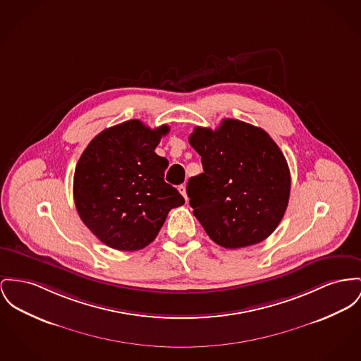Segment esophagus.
Returning a JSON list of instances; mask_svg holds the SVG:
<instances>
[{"label":"esophagus","instance_id":"obj_1","mask_svg":"<svg viewBox=\"0 0 361 361\" xmlns=\"http://www.w3.org/2000/svg\"><path fill=\"white\" fill-rule=\"evenodd\" d=\"M178 190L179 192L185 197V200H188V194H186V186H183V185H180V186H178Z\"/></svg>","mask_w":361,"mask_h":361}]
</instances>
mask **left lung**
<instances>
[{
	"label": "left lung",
	"mask_w": 361,
	"mask_h": 361,
	"mask_svg": "<svg viewBox=\"0 0 361 361\" xmlns=\"http://www.w3.org/2000/svg\"><path fill=\"white\" fill-rule=\"evenodd\" d=\"M189 142L204 172L188 182L194 216L209 238L227 249L269 237L286 212L290 171L263 128L224 119L216 130L195 127Z\"/></svg>",
	"instance_id": "8db88e82"
}]
</instances>
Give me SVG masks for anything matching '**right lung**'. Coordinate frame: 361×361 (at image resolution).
<instances>
[{
	"mask_svg": "<svg viewBox=\"0 0 361 361\" xmlns=\"http://www.w3.org/2000/svg\"><path fill=\"white\" fill-rule=\"evenodd\" d=\"M167 124L141 121L105 128L87 145L73 175L76 211L98 240L118 250H138L154 240L172 208L185 198L164 180L166 157L154 153Z\"/></svg>",
	"mask_w": 361,
	"mask_h": 361,
	"instance_id": "obj_1",
	"label": "right lung"
}]
</instances>
